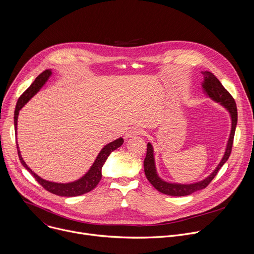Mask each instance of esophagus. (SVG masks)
<instances>
[{"mask_svg":"<svg viewBox=\"0 0 254 254\" xmlns=\"http://www.w3.org/2000/svg\"><path fill=\"white\" fill-rule=\"evenodd\" d=\"M143 130L141 128H138V127H132L130 129H128L126 134H125V137L128 138V137H131V136H134V135H139V134H142Z\"/></svg>","mask_w":254,"mask_h":254,"instance_id":"esophagus-1","label":"esophagus"}]
</instances>
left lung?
<instances>
[{
	"mask_svg": "<svg viewBox=\"0 0 254 254\" xmlns=\"http://www.w3.org/2000/svg\"><path fill=\"white\" fill-rule=\"evenodd\" d=\"M202 74L204 75V81L202 83L204 91L207 93L209 97H211L213 100L216 102H219L221 105H223L226 110L229 112L230 117H231V131H230V136L227 142V147L225 154L219 163V165L217 166V168L213 171L211 175H209L206 179L203 181H200V182L194 183V184H189V185H184V184H175V183H168L163 181L157 173L156 170V165H155V158H154V150L152 144L148 142V149H147V156L144 158L143 161V168H144V174H146L147 179L149 180V182L161 193L170 195V196H187L191 195L192 193L202 190L206 188L210 183L211 181L214 179V177L218 173V171L221 169V167L226 163L228 160L231 151H232V146H233V138H234V133H235V128L237 125V107L234 98L231 96V94L223 87L221 82L217 79V77L211 73L209 71H203Z\"/></svg>",
	"mask_w": 254,
	"mask_h": 254,
	"instance_id": "1",
	"label": "left lung"
}]
</instances>
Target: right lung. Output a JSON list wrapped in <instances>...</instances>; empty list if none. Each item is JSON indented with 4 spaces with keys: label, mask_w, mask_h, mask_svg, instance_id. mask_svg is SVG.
<instances>
[{
    "label": "right lung",
    "mask_w": 254,
    "mask_h": 254,
    "mask_svg": "<svg viewBox=\"0 0 254 254\" xmlns=\"http://www.w3.org/2000/svg\"><path fill=\"white\" fill-rule=\"evenodd\" d=\"M51 70L47 69L43 71L41 74H39L34 82L29 86L27 90L23 92V94L19 97L17 105H16V110H15V115H14V124H15V128H16V133H17V122H18V116H19V111L21 108L36 94L37 93L40 88L45 84V82L48 80V78L51 75ZM124 142V138L120 137L108 144H106L105 147L100 151L98 154L96 160L94 161L93 165L89 169V171L79 180L74 181V182L71 183H66V184H61V183H54V182H49V181H46L42 178H40L38 175H36L24 162L20 150L17 144V150H18V156L20 159L21 164L32 174V176L35 178V180L48 192L53 193L58 196H63V197H75L79 196L82 194H85L91 190H93L97 184L99 183V181L101 180V168L103 164L105 163L107 157L111 155V153L118 148H120Z\"/></svg>",
    "instance_id": "1"
}]
</instances>
